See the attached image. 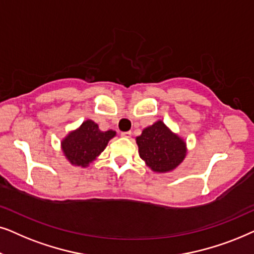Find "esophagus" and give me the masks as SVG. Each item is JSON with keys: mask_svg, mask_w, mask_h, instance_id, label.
<instances>
[{"mask_svg": "<svg viewBox=\"0 0 254 254\" xmlns=\"http://www.w3.org/2000/svg\"><path fill=\"white\" fill-rule=\"evenodd\" d=\"M121 136L124 137V138H130L131 137V132H130V131H127V132H122Z\"/></svg>", "mask_w": 254, "mask_h": 254, "instance_id": "obj_1", "label": "esophagus"}]
</instances>
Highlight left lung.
Instances as JSON below:
<instances>
[{"label": "left lung", "mask_w": 254, "mask_h": 254, "mask_svg": "<svg viewBox=\"0 0 254 254\" xmlns=\"http://www.w3.org/2000/svg\"><path fill=\"white\" fill-rule=\"evenodd\" d=\"M139 157L155 173H167L177 168L187 155L184 138L174 133L162 121H157L136 138Z\"/></svg>", "instance_id": "1"}]
</instances>
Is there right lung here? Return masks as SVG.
<instances>
[{
	"instance_id": "1",
	"label": "right lung",
	"mask_w": 254,
	"mask_h": 254,
	"mask_svg": "<svg viewBox=\"0 0 254 254\" xmlns=\"http://www.w3.org/2000/svg\"><path fill=\"white\" fill-rule=\"evenodd\" d=\"M116 131H101L92 120L84 121L62 140V151L73 166L87 167L102 153Z\"/></svg>"
}]
</instances>
